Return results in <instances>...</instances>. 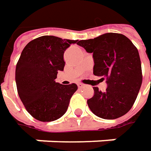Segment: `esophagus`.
Listing matches in <instances>:
<instances>
[{"instance_id": "1", "label": "esophagus", "mask_w": 151, "mask_h": 151, "mask_svg": "<svg viewBox=\"0 0 151 151\" xmlns=\"http://www.w3.org/2000/svg\"><path fill=\"white\" fill-rule=\"evenodd\" d=\"M77 86H78V88H83L85 85H84V84H82V83H80V82H79V83L77 84Z\"/></svg>"}]
</instances>
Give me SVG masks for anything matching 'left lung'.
I'll list each match as a JSON object with an SVG mask.
<instances>
[{
    "label": "left lung",
    "instance_id": "obj_1",
    "mask_svg": "<svg viewBox=\"0 0 151 151\" xmlns=\"http://www.w3.org/2000/svg\"><path fill=\"white\" fill-rule=\"evenodd\" d=\"M77 45L93 53V75L106 78L107 88H93L88 100L93 113L105 119H114L132 107L142 85V68L138 50L123 34L105 33L97 38L80 40Z\"/></svg>",
    "mask_w": 151,
    "mask_h": 151
}]
</instances>
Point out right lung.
<instances>
[{"label":"right lung","instance_id":"1","mask_svg":"<svg viewBox=\"0 0 151 151\" xmlns=\"http://www.w3.org/2000/svg\"><path fill=\"white\" fill-rule=\"evenodd\" d=\"M78 40L42 36L29 42L21 52L15 70L19 96L27 112L42 122L54 121L66 113L77 85L56 82L65 62L63 53Z\"/></svg>","mask_w":151,"mask_h":151}]
</instances>
